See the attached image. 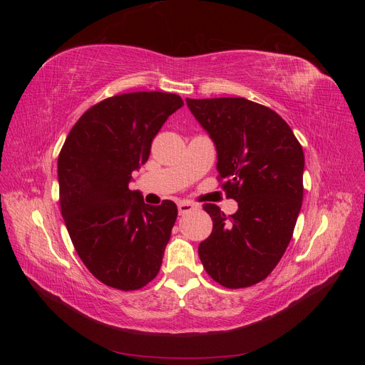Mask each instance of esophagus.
Returning <instances> with one entry per match:
<instances>
[{"mask_svg": "<svg viewBox=\"0 0 365 365\" xmlns=\"http://www.w3.org/2000/svg\"><path fill=\"white\" fill-rule=\"evenodd\" d=\"M197 205L190 202V201H181L178 204V210H180V215H185V213H190L193 210H196Z\"/></svg>", "mask_w": 365, "mask_h": 365, "instance_id": "1", "label": "esophagus"}]
</instances>
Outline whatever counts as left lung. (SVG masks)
Here are the masks:
<instances>
[{"label": "left lung", "instance_id": "left-lung-1", "mask_svg": "<svg viewBox=\"0 0 365 365\" xmlns=\"http://www.w3.org/2000/svg\"><path fill=\"white\" fill-rule=\"evenodd\" d=\"M217 150V181L237 212L204 204L213 231L197 248L207 274L228 289L264 280L288 248L303 201V148L271 108L244 97L187 98Z\"/></svg>", "mask_w": 365, "mask_h": 365}]
</instances>
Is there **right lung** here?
Here are the masks:
<instances>
[{
  "instance_id": "1",
  "label": "right lung",
  "mask_w": 365,
  "mask_h": 365,
  "mask_svg": "<svg viewBox=\"0 0 365 365\" xmlns=\"http://www.w3.org/2000/svg\"><path fill=\"white\" fill-rule=\"evenodd\" d=\"M184 105L178 94L108 97L76 121L58 160L59 202L73 245L109 288L137 291L157 277L178 208L143 202L129 189L152 140Z\"/></svg>"
}]
</instances>
